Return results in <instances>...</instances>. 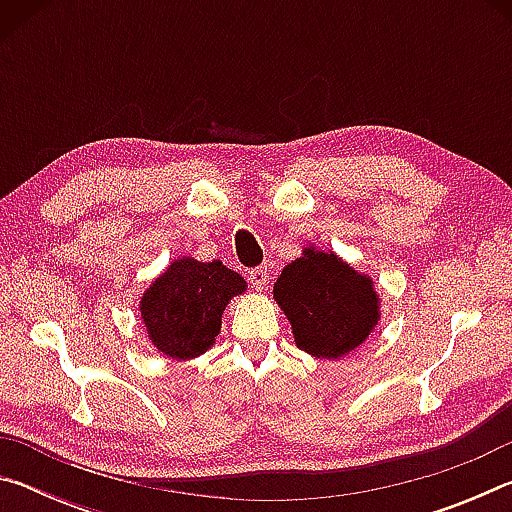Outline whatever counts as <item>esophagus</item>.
I'll use <instances>...</instances> for the list:
<instances>
[{"label": "esophagus", "instance_id": "34e87169", "mask_svg": "<svg viewBox=\"0 0 512 512\" xmlns=\"http://www.w3.org/2000/svg\"><path fill=\"white\" fill-rule=\"evenodd\" d=\"M248 280H250V284H253L255 291H264L268 287V271L264 266H257L248 273Z\"/></svg>", "mask_w": 512, "mask_h": 512}]
</instances>
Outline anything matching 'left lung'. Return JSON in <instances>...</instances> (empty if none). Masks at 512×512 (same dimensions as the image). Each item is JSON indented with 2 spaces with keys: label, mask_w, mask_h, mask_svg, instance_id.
I'll return each instance as SVG.
<instances>
[{
  "label": "left lung",
  "mask_w": 512,
  "mask_h": 512,
  "mask_svg": "<svg viewBox=\"0 0 512 512\" xmlns=\"http://www.w3.org/2000/svg\"><path fill=\"white\" fill-rule=\"evenodd\" d=\"M273 298L291 323L293 341L311 357L336 361L357 350L377 327L379 293L366 273H359L334 250L302 248V255L282 268Z\"/></svg>",
  "instance_id": "left-lung-1"
}]
</instances>
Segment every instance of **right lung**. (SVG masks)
<instances>
[{"label": "right lung", "mask_w": 512, "mask_h": 512, "mask_svg": "<svg viewBox=\"0 0 512 512\" xmlns=\"http://www.w3.org/2000/svg\"><path fill=\"white\" fill-rule=\"evenodd\" d=\"M246 289L244 277L219 259H173L140 298V316L151 345L173 361L201 357L216 343L225 307Z\"/></svg>", "instance_id": "obj_1"}]
</instances>
